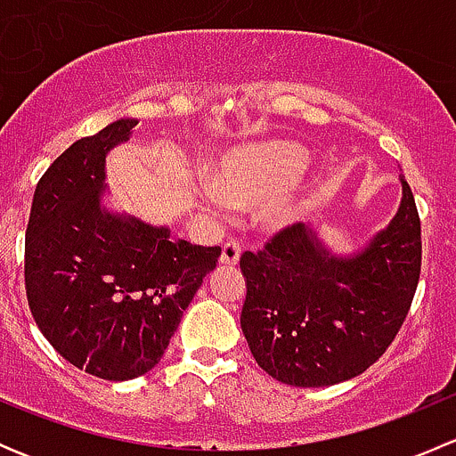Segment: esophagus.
Here are the masks:
<instances>
[{
	"label": "esophagus",
	"mask_w": 456,
	"mask_h": 456,
	"mask_svg": "<svg viewBox=\"0 0 456 456\" xmlns=\"http://www.w3.org/2000/svg\"><path fill=\"white\" fill-rule=\"evenodd\" d=\"M240 251H242V247L238 245L236 240L224 242L223 254H220V265H227V266L238 265V260H240Z\"/></svg>",
	"instance_id": "1"
}]
</instances>
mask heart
<instances>
[{"label":"heart","mask_w":456,"mask_h":456,"mask_svg":"<svg viewBox=\"0 0 456 456\" xmlns=\"http://www.w3.org/2000/svg\"><path fill=\"white\" fill-rule=\"evenodd\" d=\"M306 156L284 141H262L229 150L218 160L214 176H202L200 200L211 211L224 214L236 205H249L271 199L265 218L271 224H284L296 218V205L289 187L305 174Z\"/></svg>","instance_id":"obj_1"}]
</instances>
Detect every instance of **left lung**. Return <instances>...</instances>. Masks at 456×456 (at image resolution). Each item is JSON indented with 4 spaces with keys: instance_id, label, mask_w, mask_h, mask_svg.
<instances>
[{
    "instance_id": "obj_1",
    "label": "left lung",
    "mask_w": 456,
    "mask_h": 456,
    "mask_svg": "<svg viewBox=\"0 0 456 456\" xmlns=\"http://www.w3.org/2000/svg\"><path fill=\"white\" fill-rule=\"evenodd\" d=\"M388 227L364 249L335 256L296 223L240 257L247 282L240 326L273 379L320 388L375 364L402 329L421 271V223L406 178Z\"/></svg>"
}]
</instances>
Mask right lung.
Instances as JSON below:
<instances>
[{"mask_svg": "<svg viewBox=\"0 0 456 456\" xmlns=\"http://www.w3.org/2000/svg\"><path fill=\"white\" fill-rule=\"evenodd\" d=\"M118 118L72 142L37 183L26 229V296L54 351L87 375L126 381L163 357L220 247L101 205L105 156L130 139Z\"/></svg>", "mask_w": 456, "mask_h": 456, "instance_id": "add662e5", "label": "right lung"}]
</instances>
